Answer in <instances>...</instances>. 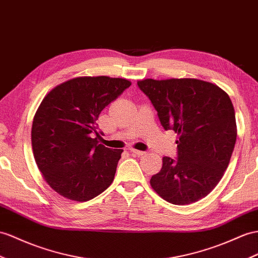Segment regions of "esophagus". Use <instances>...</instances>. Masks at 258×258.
I'll list each match as a JSON object with an SVG mask.
<instances>
[{
  "label": "esophagus",
  "instance_id": "esophagus-1",
  "mask_svg": "<svg viewBox=\"0 0 258 258\" xmlns=\"http://www.w3.org/2000/svg\"><path fill=\"white\" fill-rule=\"evenodd\" d=\"M130 151H131L132 154L137 155V156H142V155H144V154H145V151H142V150H137V149H133V148H131V149H130Z\"/></svg>",
  "mask_w": 258,
  "mask_h": 258
}]
</instances>
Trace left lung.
Segmentation results:
<instances>
[{
    "label": "left lung",
    "instance_id": "left-lung-1",
    "mask_svg": "<svg viewBox=\"0 0 258 258\" xmlns=\"http://www.w3.org/2000/svg\"><path fill=\"white\" fill-rule=\"evenodd\" d=\"M163 128L179 135L176 158L163 157L150 184L164 201L187 205L213 190L228 168L236 141L233 104L217 85L195 78L137 82Z\"/></svg>",
    "mask_w": 258,
    "mask_h": 258
}]
</instances>
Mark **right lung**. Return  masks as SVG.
Listing matches in <instances>:
<instances>
[{"instance_id": "add662e5", "label": "right lung", "mask_w": 258, "mask_h": 258, "mask_svg": "<svg viewBox=\"0 0 258 258\" xmlns=\"http://www.w3.org/2000/svg\"><path fill=\"white\" fill-rule=\"evenodd\" d=\"M131 82L108 76L77 77L44 97L31 127L37 166L56 193L76 202L92 200L114 179L122 149L99 144V114Z\"/></svg>"}]
</instances>
